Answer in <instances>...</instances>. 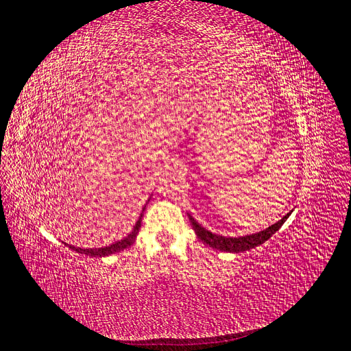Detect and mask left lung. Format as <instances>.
<instances>
[{"label":"left lung","instance_id":"1","mask_svg":"<svg viewBox=\"0 0 351 351\" xmlns=\"http://www.w3.org/2000/svg\"><path fill=\"white\" fill-rule=\"evenodd\" d=\"M189 217V221H191V226L193 227V230H195L198 239L208 244L210 247L213 249H217L219 252H228V253H241V252H247L250 249H254L257 247V245L263 244L265 241H267L271 236L275 234V232L282 227V224L287 221V218L289 217L285 215L280 221H278L276 224L267 227L266 230L263 231H258V232H254V234H250V236H241V237H224V236H218V234H214V232L208 231L206 228H204L199 223H197V219L193 218L192 215H188Z\"/></svg>","mask_w":351,"mask_h":351}]
</instances>
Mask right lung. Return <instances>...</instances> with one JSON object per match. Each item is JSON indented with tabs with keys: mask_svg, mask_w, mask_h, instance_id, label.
Listing matches in <instances>:
<instances>
[{
	"mask_svg": "<svg viewBox=\"0 0 351 351\" xmlns=\"http://www.w3.org/2000/svg\"><path fill=\"white\" fill-rule=\"evenodd\" d=\"M145 208H146V205L143 206L141 214H140V217H138V219H137L136 226L133 227L132 232H130V234H128L127 237H124L123 240H120V241H117V243L108 245V247L81 249V247H75V245H71V244H66V245H68L69 249H72L73 252H77V253H81V254H86V256H89V257H104V256H110V254H114V253H119V252H121V250H124V249H127V247H132L133 243L136 241L137 234H138V230H140V227H141V218H143V211H145Z\"/></svg>",
	"mask_w": 351,
	"mask_h": 351,
	"instance_id": "add662e5",
	"label": "right lung"
}]
</instances>
